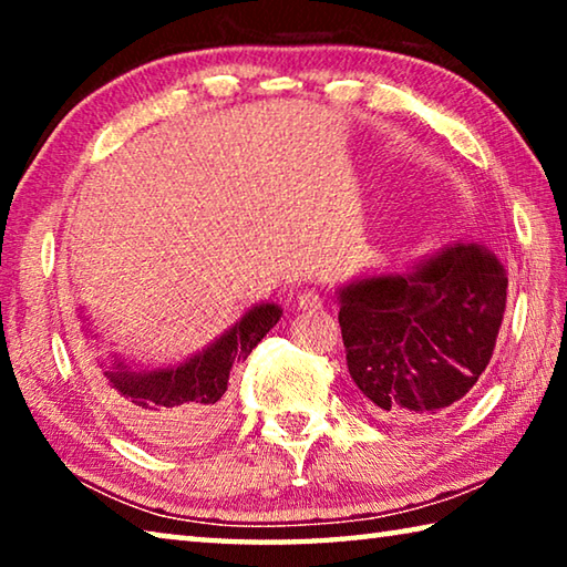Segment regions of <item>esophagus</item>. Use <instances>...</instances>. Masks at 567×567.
<instances>
[{"mask_svg":"<svg viewBox=\"0 0 567 567\" xmlns=\"http://www.w3.org/2000/svg\"><path fill=\"white\" fill-rule=\"evenodd\" d=\"M322 307V297H320V292H315V290H302L300 295H297V310H302V312H315V310H320Z\"/></svg>","mask_w":567,"mask_h":567,"instance_id":"34e87169","label":"esophagus"}]
</instances>
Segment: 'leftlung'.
I'll return each instance as SVG.
<instances>
[{"mask_svg": "<svg viewBox=\"0 0 567 567\" xmlns=\"http://www.w3.org/2000/svg\"><path fill=\"white\" fill-rule=\"evenodd\" d=\"M505 300V267L477 243L344 287L340 328L362 410L410 425L460 405L493 358Z\"/></svg>", "mask_w": 567, "mask_h": 567, "instance_id": "1", "label": "left lung"}]
</instances>
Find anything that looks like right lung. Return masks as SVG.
<instances>
[{"label":"right lung","mask_w":567,"mask_h":567,"mask_svg":"<svg viewBox=\"0 0 567 567\" xmlns=\"http://www.w3.org/2000/svg\"><path fill=\"white\" fill-rule=\"evenodd\" d=\"M282 310L260 305L179 368L137 375L124 364L104 370V400L124 427L162 450H187L207 443L227 422V380L270 332Z\"/></svg>","instance_id":"add662e5"}]
</instances>
